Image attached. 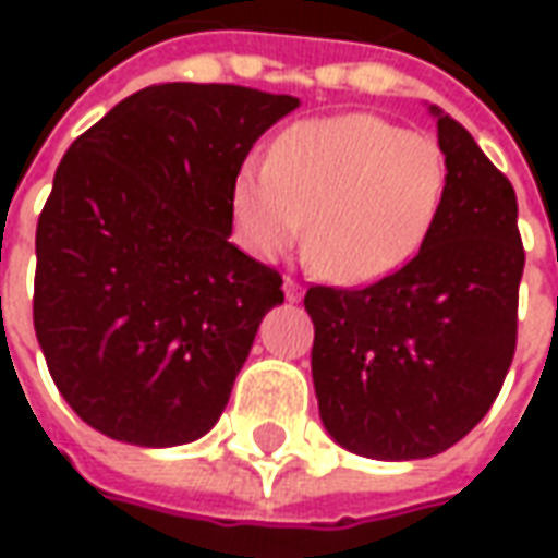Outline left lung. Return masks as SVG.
Returning a JSON list of instances; mask_svg holds the SVG:
<instances>
[{"mask_svg":"<svg viewBox=\"0 0 558 558\" xmlns=\"http://www.w3.org/2000/svg\"><path fill=\"white\" fill-rule=\"evenodd\" d=\"M287 113L244 86L163 83L65 151L35 232L32 319L56 388L104 436L172 448L218 424L283 302L278 271L230 235L244 158Z\"/></svg>","mask_w":558,"mask_h":558,"instance_id":"left-lung-1","label":"left lung"}]
</instances>
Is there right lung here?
Instances as JSON below:
<instances>
[{
  "label": "right lung",
  "instance_id": "right-lung-1",
  "mask_svg": "<svg viewBox=\"0 0 558 558\" xmlns=\"http://www.w3.org/2000/svg\"><path fill=\"white\" fill-rule=\"evenodd\" d=\"M442 151L448 175L418 251L367 287L304 295L319 418L352 454H442L487 415L514 359V191L469 134Z\"/></svg>",
  "mask_w": 558,
  "mask_h": 558
}]
</instances>
